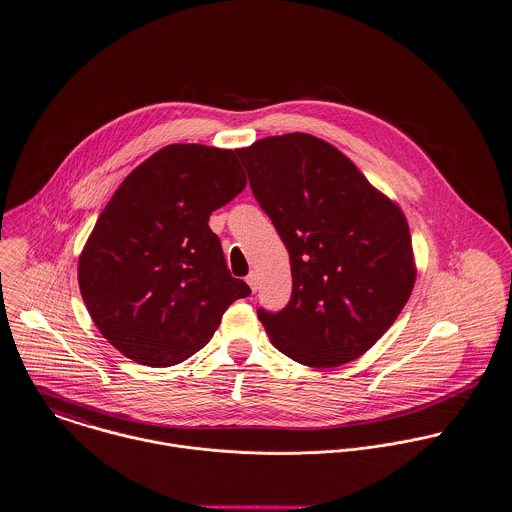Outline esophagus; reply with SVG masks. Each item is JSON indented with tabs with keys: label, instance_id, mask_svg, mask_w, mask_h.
I'll return each instance as SVG.
<instances>
[{
	"label": "esophagus",
	"instance_id": "obj_1",
	"mask_svg": "<svg viewBox=\"0 0 512 512\" xmlns=\"http://www.w3.org/2000/svg\"><path fill=\"white\" fill-rule=\"evenodd\" d=\"M247 285L251 287V291H253V293L257 291V273H255V271H251V273L247 275Z\"/></svg>",
	"mask_w": 512,
	"mask_h": 512
}]
</instances>
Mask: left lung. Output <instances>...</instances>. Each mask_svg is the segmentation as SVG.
Listing matches in <instances>:
<instances>
[{"instance_id": "obj_1", "label": "left lung", "mask_w": 512, "mask_h": 512, "mask_svg": "<svg viewBox=\"0 0 512 512\" xmlns=\"http://www.w3.org/2000/svg\"><path fill=\"white\" fill-rule=\"evenodd\" d=\"M235 152L291 257L289 305L257 310L273 346L310 368L360 358L394 324L415 283L402 209L340 150L305 132Z\"/></svg>"}]
</instances>
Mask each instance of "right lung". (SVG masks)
Returning a JSON list of instances; mask_svg holds the SVG:
<instances>
[{"label": "right lung", "instance_id": "obj_1", "mask_svg": "<svg viewBox=\"0 0 512 512\" xmlns=\"http://www.w3.org/2000/svg\"><path fill=\"white\" fill-rule=\"evenodd\" d=\"M245 184L233 150L170 144L118 186L79 257V287L93 322L126 358L152 368L188 360L227 307L251 295L207 225Z\"/></svg>", "mask_w": 512, "mask_h": 512}]
</instances>
